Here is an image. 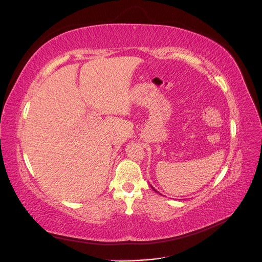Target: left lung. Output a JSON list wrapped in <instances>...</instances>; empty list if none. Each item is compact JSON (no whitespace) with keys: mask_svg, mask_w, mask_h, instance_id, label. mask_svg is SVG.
Wrapping results in <instances>:
<instances>
[{"mask_svg":"<svg viewBox=\"0 0 262 262\" xmlns=\"http://www.w3.org/2000/svg\"><path fill=\"white\" fill-rule=\"evenodd\" d=\"M150 187H152V186H150ZM152 189H153V190H154V191H155V192H157V193H160V192H158V191H157V190H155V189H154V188H153V187H152Z\"/></svg>","mask_w":262,"mask_h":262,"instance_id":"1","label":"left lung"}]
</instances>
